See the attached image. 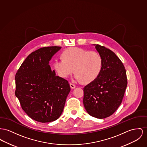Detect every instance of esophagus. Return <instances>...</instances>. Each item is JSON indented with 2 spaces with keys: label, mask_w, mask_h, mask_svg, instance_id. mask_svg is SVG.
Returning <instances> with one entry per match:
<instances>
[{
  "label": "esophagus",
  "mask_w": 147,
  "mask_h": 147,
  "mask_svg": "<svg viewBox=\"0 0 147 147\" xmlns=\"http://www.w3.org/2000/svg\"><path fill=\"white\" fill-rule=\"evenodd\" d=\"M69 85H70V87H71V88H76V85H75V84L71 83V82H70Z\"/></svg>",
  "instance_id": "34e87169"
}]
</instances>
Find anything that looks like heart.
<instances>
[{"mask_svg": "<svg viewBox=\"0 0 147 147\" xmlns=\"http://www.w3.org/2000/svg\"><path fill=\"white\" fill-rule=\"evenodd\" d=\"M62 56L63 59L54 61V68L62 78H67L74 71L76 80L90 83L97 78L101 71L102 59L96 51L73 47L64 51Z\"/></svg>", "mask_w": 147, "mask_h": 147, "instance_id": "1", "label": "heart"}]
</instances>
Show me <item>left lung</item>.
<instances>
[{"mask_svg": "<svg viewBox=\"0 0 147 147\" xmlns=\"http://www.w3.org/2000/svg\"><path fill=\"white\" fill-rule=\"evenodd\" d=\"M94 45L102 59V66L97 78L84 87L83 103L90 115L104 119L111 115L122 102L127 86V73L115 53Z\"/></svg>", "mask_w": 147, "mask_h": 147, "instance_id": "8db88e82", "label": "left lung"}]
</instances>
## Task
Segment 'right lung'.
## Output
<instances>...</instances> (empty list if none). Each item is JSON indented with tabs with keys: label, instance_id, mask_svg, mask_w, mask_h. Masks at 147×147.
Returning <instances> with one entry per match:
<instances>
[{
	"label": "right lung",
	"instance_id": "1",
	"mask_svg": "<svg viewBox=\"0 0 147 147\" xmlns=\"http://www.w3.org/2000/svg\"><path fill=\"white\" fill-rule=\"evenodd\" d=\"M61 47H42L32 52L18 69L15 95L22 109L40 123L57 120L71 90L67 80L52 71L49 61Z\"/></svg>",
	"mask_w": 147,
	"mask_h": 147
}]
</instances>
